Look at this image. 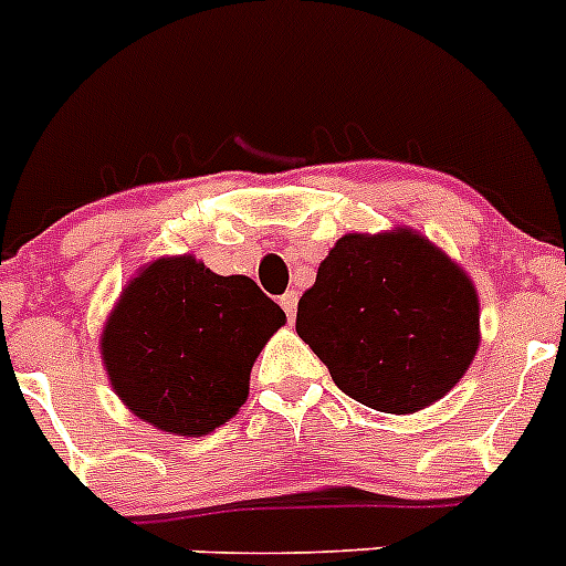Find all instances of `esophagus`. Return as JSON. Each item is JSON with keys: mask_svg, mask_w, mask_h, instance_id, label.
<instances>
[{"mask_svg": "<svg viewBox=\"0 0 566 566\" xmlns=\"http://www.w3.org/2000/svg\"><path fill=\"white\" fill-rule=\"evenodd\" d=\"M279 304H282V310L287 312V317H290V321H293L295 310H298V293H295V290H287V293H284L282 298H279Z\"/></svg>", "mask_w": 566, "mask_h": 566, "instance_id": "34e87169", "label": "esophagus"}]
</instances>
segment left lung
<instances>
[{"mask_svg": "<svg viewBox=\"0 0 566 566\" xmlns=\"http://www.w3.org/2000/svg\"><path fill=\"white\" fill-rule=\"evenodd\" d=\"M479 293L459 262L406 227L334 243L298 301L295 332L334 384L387 415L451 392L481 343Z\"/></svg>", "mask_w": 566, "mask_h": 566, "instance_id": "8db88e82", "label": "left lung"}]
</instances>
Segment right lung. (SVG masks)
I'll return each mask as SVG.
<instances>
[{
  "label": "right lung",
  "instance_id": "1",
  "mask_svg": "<svg viewBox=\"0 0 566 566\" xmlns=\"http://www.w3.org/2000/svg\"><path fill=\"white\" fill-rule=\"evenodd\" d=\"M287 323L254 279L218 276L193 254L160 256L120 290L102 361L120 403L177 437L232 420L268 339Z\"/></svg>",
  "mask_w": 566,
  "mask_h": 566
}]
</instances>
